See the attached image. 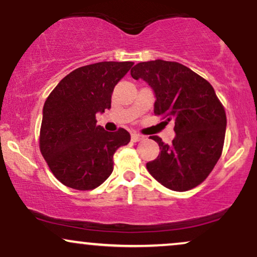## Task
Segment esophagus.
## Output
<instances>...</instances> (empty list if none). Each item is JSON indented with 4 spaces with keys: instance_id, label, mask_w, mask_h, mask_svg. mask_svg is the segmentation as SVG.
<instances>
[{
    "instance_id": "34e87169",
    "label": "esophagus",
    "mask_w": 257,
    "mask_h": 257,
    "mask_svg": "<svg viewBox=\"0 0 257 257\" xmlns=\"http://www.w3.org/2000/svg\"><path fill=\"white\" fill-rule=\"evenodd\" d=\"M141 140H144L143 135H139V134H137V133L132 134V141H133V143H138V141H141Z\"/></svg>"
}]
</instances>
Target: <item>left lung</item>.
Wrapping results in <instances>:
<instances>
[{
  "mask_svg": "<svg viewBox=\"0 0 257 257\" xmlns=\"http://www.w3.org/2000/svg\"><path fill=\"white\" fill-rule=\"evenodd\" d=\"M155 93V113L175 122L170 145L161 138L158 157L146 163L159 184L173 191L191 190L208 178L222 152L226 113L208 81L185 65L157 60L139 63L131 70Z\"/></svg>",
  "mask_w": 257,
  "mask_h": 257,
  "instance_id": "left-lung-1",
  "label": "left lung"
}]
</instances>
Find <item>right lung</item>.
Returning a JSON list of instances; mask_svg holds the SVG:
<instances>
[{
    "label": "right lung",
    "mask_w": 257,
    "mask_h": 257,
    "mask_svg": "<svg viewBox=\"0 0 257 257\" xmlns=\"http://www.w3.org/2000/svg\"><path fill=\"white\" fill-rule=\"evenodd\" d=\"M132 61H101L73 70L59 82L43 106L41 153L61 184L75 190L98 187L113 170V155L131 141L125 129L106 132L95 114L111 108L114 85Z\"/></svg>",
    "instance_id": "add662e5"
}]
</instances>
